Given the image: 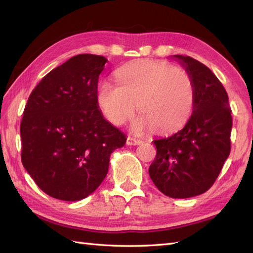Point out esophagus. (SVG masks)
Masks as SVG:
<instances>
[{
    "mask_svg": "<svg viewBox=\"0 0 253 253\" xmlns=\"http://www.w3.org/2000/svg\"><path fill=\"white\" fill-rule=\"evenodd\" d=\"M142 141L140 139H136V138H132V137H128L127 138V144L128 146H138V144H140Z\"/></svg>",
    "mask_w": 253,
    "mask_h": 253,
    "instance_id": "1",
    "label": "esophagus"
}]
</instances>
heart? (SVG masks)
<instances>
[{"instance_id": "obj_1", "label": "heart", "mask_w": 253, "mask_h": 253, "mask_svg": "<svg viewBox=\"0 0 253 253\" xmlns=\"http://www.w3.org/2000/svg\"><path fill=\"white\" fill-rule=\"evenodd\" d=\"M117 83L103 80L98 84L96 101L114 125H122L136 109L141 116L137 130L153 127L159 132L178 129L195 106V84L189 73L169 63L142 60L118 69Z\"/></svg>"}]
</instances>
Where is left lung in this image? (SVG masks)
<instances>
[{
  "label": "left lung",
  "instance_id": "8db88e82",
  "mask_svg": "<svg viewBox=\"0 0 253 253\" xmlns=\"http://www.w3.org/2000/svg\"><path fill=\"white\" fill-rule=\"evenodd\" d=\"M195 84L192 115L181 130L154 140L157 157L149 168L154 185L175 199L206 192L216 180L230 152L232 110L222 83L190 56L174 55Z\"/></svg>",
  "mask_w": 253,
  "mask_h": 253
}]
</instances>
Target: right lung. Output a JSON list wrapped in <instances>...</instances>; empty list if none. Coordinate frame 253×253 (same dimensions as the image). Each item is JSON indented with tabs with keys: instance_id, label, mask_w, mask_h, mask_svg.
Listing matches in <instances>:
<instances>
[{
	"instance_id": "add662e5",
	"label": "right lung",
	"mask_w": 253,
	"mask_h": 253,
	"mask_svg": "<svg viewBox=\"0 0 253 253\" xmlns=\"http://www.w3.org/2000/svg\"><path fill=\"white\" fill-rule=\"evenodd\" d=\"M104 56L79 54L42 78L20 123L21 162L38 187L63 201L88 197L103 181L126 136L96 101Z\"/></svg>"
}]
</instances>
